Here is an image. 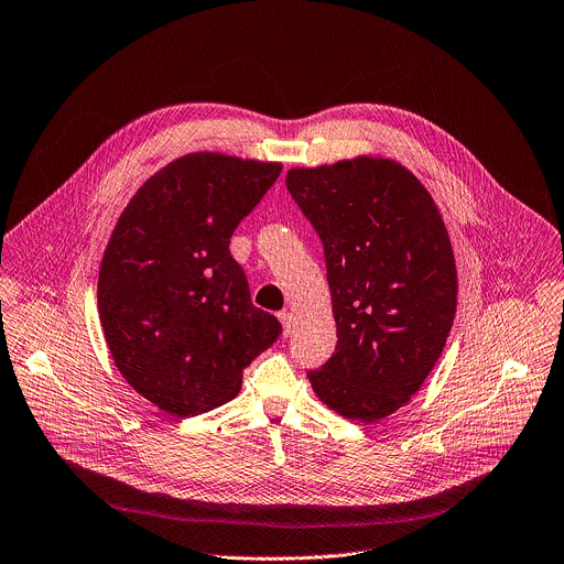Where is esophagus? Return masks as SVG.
<instances>
[{
  "label": "esophagus",
  "mask_w": 564,
  "mask_h": 564,
  "mask_svg": "<svg viewBox=\"0 0 564 564\" xmlns=\"http://www.w3.org/2000/svg\"><path fill=\"white\" fill-rule=\"evenodd\" d=\"M279 318H281V326H283V335H290L292 328H294V318H292V312L290 310H283L279 312Z\"/></svg>",
  "instance_id": "1"
}]
</instances>
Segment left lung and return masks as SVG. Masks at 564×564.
Returning a JSON list of instances; mask_svg holds the SVG:
<instances>
[{
	"label": "left lung",
	"instance_id": "obj_1",
	"mask_svg": "<svg viewBox=\"0 0 564 564\" xmlns=\"http://www.w3.org/2000/svg\"><path fill=\"white\" fill-rule=\"evenodd\" d=\"M285 185L324 243L339 337L307 379L328 409L379 422L409 404L446 346L457 307L446 225L388 158L296 167Z\"/></svg>",
	"mask_w": 564,
	"mask_h": 564
}]
</instances>
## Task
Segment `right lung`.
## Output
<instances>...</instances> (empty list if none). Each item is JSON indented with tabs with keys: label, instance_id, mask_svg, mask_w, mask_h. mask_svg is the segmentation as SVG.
I'll return each mask as SVG.
<instances>
[{
	"label": "right lung",
	"instance_id": "obj_1",
	"mask_svg": "<svg viewBox=\"0 0 564 564\" xmlns=\"http://www.w3.org/2000/svg\"><path fill=\"white\" fill-rule=\"evenodd\" d=\"M281 170L187 153L120 214L100 265V324L120 375L160 411L192 417L223 406L279 339V318L254 307L229 238Z\"/></svg>",
	"mask_w": 564,
	"mask_h": 564
}]
</instances>
